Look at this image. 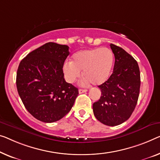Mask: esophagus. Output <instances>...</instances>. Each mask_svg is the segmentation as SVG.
I'll return each mask as SVG.
<instances>
[{
	"label": "esophagus",
	"instance_id": "obj_1",
	"mask_svg": "<svg viewBox=\"0 0 160 160\" xmlns=\"http://www.w3.org/2000/svg\"><path fill=\"white\" fill-rule=\"evenodd\" d=\"M88 90H85V89H79V93L81 94V93H84V92H87Z\"/></svg>",
	"mask_w": 160,
	"mask_h": 160
}]
</instances>
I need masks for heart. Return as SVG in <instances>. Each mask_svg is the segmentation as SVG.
Instances as JSON below:
<instances>
[{
	"label": "heart",
	"instance_id": "b5f03b06",
	"mask_svg": "<svg viewBox=\"0 0 160 160\" xmlns=\"http://www.w3.org/2000/svg\"><path fill=\"white\" fill-rule=\"evenodd\" d=\"M114 62V56L108 48H94L82 50L73 54L71 62L63 65L66 80L72 83L79 78L83 70L85 82L100 85L108 79Z\"/></svg>",
	"mask_w": 160,
	"mask_h": 160
}]
</instances>
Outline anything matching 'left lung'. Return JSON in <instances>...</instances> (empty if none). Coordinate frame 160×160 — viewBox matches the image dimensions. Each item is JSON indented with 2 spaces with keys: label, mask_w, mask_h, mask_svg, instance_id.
Masks as SVG:
<instances>
[{
  "label": "left lung",
  "mask_w": 160,
  "mask_h": 160,
  "mask_svg": "<svg viewBox=\"0 0 160 160\" xmlns=\"http://www.w3.org/2000/svg\"><path fill=\"white\" fill-rule=\"evenodd\" d=\"M110 46L115 57L113 71L108 80L98 85L101 96L92 105V110L100 122L114 126L128 120L134 111L141 81L134 58L121 47Z\"/></svg>",
  "instance_id": "8db88e82"
}]
</instances>
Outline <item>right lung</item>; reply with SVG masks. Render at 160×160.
I'll use <instances>...</instances> for the list:
<instances>
[{"label": "right lung", "instance_id": "add662e5", "mask_svg": "<svg viewBox=\"0 0 160 160\" xmlns=\"http://www.w3.org/2000/svg\"><path fill=\"white\" fill-rule=\"evenodd\" d=\"M69 47L48 42L30 52L19 64L16 87L27 110L38 120H60L73 106L78 89L64 78Z\"/></svg>", "mask_w": 160, "mask_h": 160}]
</instances>
